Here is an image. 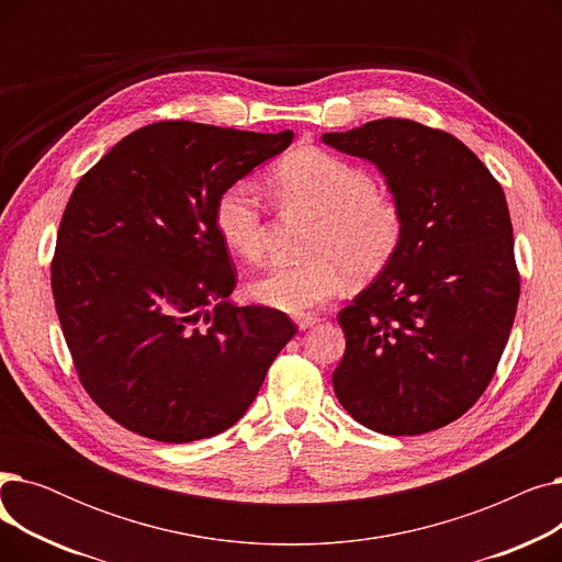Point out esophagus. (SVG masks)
Instances as JSON below:
<instances>
[{
  "instance_id": "34e87169",
  "label": "esophagus",
  "mask_w": 562,
  "mask_h": 562,
  "mask_svg": "<svg viewBox=\"0 0 562 562\" xmlns=\"http://www.w3.org/2000/svg\"><path fill=\"white\" fill-rule=\"evenodd\" d=\"M321 318L316 316V314H301V316H296V326L301 328V330H307V328H312V326H316Z\"/></svg>"
}]
</instances>
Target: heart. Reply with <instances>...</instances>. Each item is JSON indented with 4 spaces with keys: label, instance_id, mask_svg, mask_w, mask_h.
<instances>
[{
    "label": "heart",
    "instance_id": "heart-1",
    "mask_svg": "<svg viewBox=\"0 0 562 562\" xmlns=\"http://www.w3.org/2000/svg\"><path fill=\"white\" fill-rule=\"evenodd\" d=\"M278 193L318 216L305 263H273L248 282L250 301L303 314L333 299L346 280H369L396 257L405 236L401 204L378 193L375 177L344 157L301 147L273 170ZM221 241L236 257L257 261L266 248L263 204L255 182L236 180L214 202Z\"/></svg>",
    "mask_w": 562,
    "mask_h": 562
}]
</instances>
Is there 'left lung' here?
Wrapping results in <instances>:
<instances>
[{
  "label": "left lung",
  "instance_id": "8db88e82",
  "mask_svg": "<svg viewBox=\"0 0 562 562\" xmlns=\"http://www.w3.org/2000/svg\"><path fill=\"white\" fill-rule=\"evenodd\" d=\"M323 143L373 161L405 214L396 257L337 316L335 394L375 432L437 430L481 398L510 337L519 271L504 189L462 140L405 117Z\"/></svg>",
  "mask_w": 562,
  "mask_h": 562
}]
</instances>
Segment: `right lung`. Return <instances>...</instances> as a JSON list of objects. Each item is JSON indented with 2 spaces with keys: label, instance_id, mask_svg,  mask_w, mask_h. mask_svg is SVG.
I'll list each match as a JSON object with an SVG mask.
<instances>
[{
  "label": "right lung",
  "instance_id": "add662e5",
  "mask_svg": "<svg viewBox=\"0 0 562 562\" xmlns=\"http://www.w3.org/2000/svg\"><path fill=\"white\" fill-rule=\"evenodd\" d=\"M291 140L289 130L153 123L75 187L54 305L79 382L123 428L168 445L227 430L299 333L278 310L225 301L236 269L214 225L218 193Z\"/></svg>",
  "mask_w": 562,
  "mask_h": 562
}]
</instances>
